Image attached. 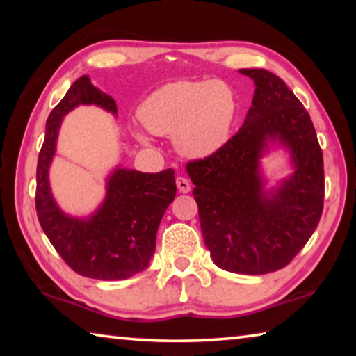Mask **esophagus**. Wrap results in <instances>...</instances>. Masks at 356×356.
Returning a JSON list of instances; mask_svg holds the SVG:
<instances>
[{
    "label": "esophagus",
    "mask_w": 356,
    "mask_h": 356,
    "mask_svg": "<svg viewBox=\"0 0 356 356\" xmlns=\"http://www.w3.org/2000/svg\"><path fill=\"white\" fill-rule=\"evenodd\" d=\"M176 184H177V188L180 193H188L191 190V184L185 177H177Z\"/></svg>",
    "instance_id": "1"
}]
</instances>
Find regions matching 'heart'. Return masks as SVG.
<instances>
[{
	"mask_svg": "<svg viewBox=\"0 0 356 356\" xmlns=\"http://www.w3.org/2000/svg\"><path fill=\"white\" fill-rule=\"evenodd\" d=\"M237 113L232 88L222 81H174L149 94L138 118L150 134L172 136L190 159H207L225 146ZM138 140L147 143L143 134Z\"/></svg>",
	"mask_w": 356,
	"mask_h": 356,
	"instance_id": "b5f03b06",
	"label": "heart"
}]
</instances>
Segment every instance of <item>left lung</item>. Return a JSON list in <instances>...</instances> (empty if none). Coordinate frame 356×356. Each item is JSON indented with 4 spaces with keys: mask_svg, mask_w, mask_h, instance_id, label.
I'll return each mask as SVG.
<instances>
[{
    "mask_svg": "<svg viewBox=\"0 0 356 356\" xmlns=\"http://www.w3.org/2000/svg\"><path fill=\"white\" fill-rule=\"evenodd\" d=\"M256 84L240 130L218 152L193 160L201 231L215 265L265 275L292 261L316 231L323 210V156L308 111L287 84L265 69H240ZM270 142L291 152L294 172L265 192L260 159Z\"/></svg>",
    "mask_w": 356,
    "mask_h": 356,
    "instance_id": "left-lung-1",
    "label": "left lung"
}]
</instances>
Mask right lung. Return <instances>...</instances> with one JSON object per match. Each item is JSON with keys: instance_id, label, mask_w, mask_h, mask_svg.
I'll use <instances>...</instances> for the list:
<instances>
[{"instance_id": "obj_1", "label": "right lung", "mask_w": 356, "mask_h": 356, "mask_svg": "<svg viewBox=\"0 0 356 356\" xmlns=\"http://www.w3.org/2000/svg\"><path fill=\"white\" fill-rule=\"evenodd\" d=\"M78 105H97L118 114L110 95L83 75L53 108L38 160L35 210L45 236L64 262L86 278L127 280L147 268L165 210L176 197L174 170L155 174L116 168L108 177L106 196L89 218H76L58 207L48 182L63 118Z\"/></svg>"}]
</instances>
